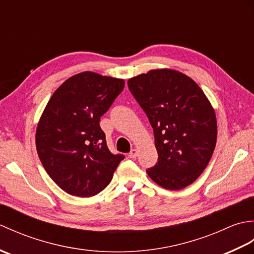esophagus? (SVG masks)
I'll return each instance as SVG.
<instances>
[{
  "instance_id": "1",
  "label": "esophagus",
  "mask_w": 254,
  "mask_h": 254,
  "mask_svg": "<svg viewBox=\"0 0 254 254\" xmlns=\"http://www.w3.org/2000/svg\"><path fill=\"white\" fill-rule=\"evenodd\" d=\"M137 154H138V150L135 149V148H133V149H131V152L128 153V157L132 158V159H135L137 157Z\"/></svg>"
}]
</instances>
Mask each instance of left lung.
Listing matches in <instances>:
<instances>
[{"mask_svg": "<svg viewBox=\"0 0 254 254\" xmlns=\"http://www.w3.org/2000/svg\"><path fill=\"white\" fill-rule=\"evenodd\" d=\"M127 86L154 130L158 161L147 175L168 190L190 186L216 145V116L207 97L192 78L169 68L137 75Z\"/></svg>", "mask_w": 254, "mask_h": 254, "instance_id": "8db88e82", "label": "left lung"}]
</instances>
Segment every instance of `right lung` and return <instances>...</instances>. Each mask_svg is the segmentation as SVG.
<instances>
[{
	"mask_svg": "<svg viewBox=\"0 0 254 254\" xmlns=\"http://www.w3.org/2000/svg\"><path fill=\"white\" fill-rule=\"evenodd\" d=\"M123 88V79L79 73L53 93L42 112L36 132L38 156L51 179L71 195L98 194L124 158L108 149L99 126Z\"/></svg>",
	"mask_w": 254,
	"mask_h": 254,
	"instance_id": "right-lung-1",
	"label": "right lung"
}]
</instances>
